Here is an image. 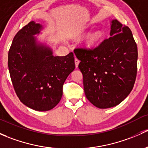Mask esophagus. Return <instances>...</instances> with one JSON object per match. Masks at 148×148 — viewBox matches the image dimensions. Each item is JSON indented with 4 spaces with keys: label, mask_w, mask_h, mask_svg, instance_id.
Returning <instances> with one entry per match:
<instances>
[{
    "label": "esophagus",
    "mask_w": 148,
    "mask_h": 148,
    "mask_svg": "<svg viewBox=\"0 0 148 148\" xmlns=\"http://www.w3.org/2000/svg\"><path fill=\"white\" fill-rule=\"evenodd\" d=\"M74 62H75V66H76V68H77V67H78V65H79V60L77 58H75V60H74Z\"/></svg>",
    "instance_id": "esophagus-1"
}]
</instances>
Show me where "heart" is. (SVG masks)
Instances as JSON below:
<instances>
[{
  "label": "heart",
  "instance_id": "1",
  "mask_svg": "<svg viewBox=\"0 0 148 148\" xmlns=\"http://www.w3.org/2000/svg\"><path fill=\"white\" fill-rule=\"evenodd\" d=\"M101 38V33L99 32V31L96 32L95 33L90 35L88 38L87 39L86 43H85L86 47L88 49H92L100 41Z\"/></svg>",
  "mask_w": 148,
  "mask_h": 148
}]
</instances>
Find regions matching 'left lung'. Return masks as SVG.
<instances>
[{
  "instance_id": "left-lung-1",
  "label": "left lung",
  "mask_w": 148,
  "mask_h": 148,
  "mask_svg": "<svg viewBox=\"0 0 148 148\" xmlns=\"http://www.w3.org/2000/svg\"><path fill=\"white\" fill-rule=\"evenodd\" d=\"M108 39L93 49L77 48L84 89L88 101L99 108L121 103L133 89L137 74L138 47L131 30L113 20Z\"/></svg>"
}]
</instances>
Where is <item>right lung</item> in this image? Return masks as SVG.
I'll list each match as a JSON object with an SVG mask.
<instances>
[{
  "instance_id": "1",
  "label": "right lung",
  "mask_w": 148,
  "mask_h": 148,
  "mask_svg": "<svg viewBox=\"0 0 148 148\" xmlns=\"http://www.w3.org/2000/svg\"><path fill=\"white\" fill-rule=\"evenodd\" d=\"M42 25L34 21L20 29L8 52L9 72L17 96L24 105L38 111L52 109L62 96L64 83L75 69L74 54L54 57L52 49L34 35Z\"/></svg>"
}]
</instances>
